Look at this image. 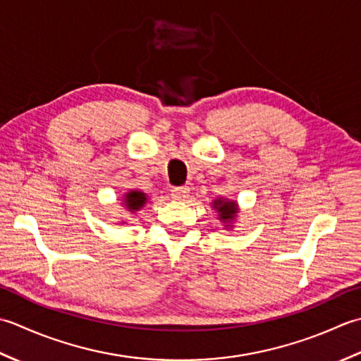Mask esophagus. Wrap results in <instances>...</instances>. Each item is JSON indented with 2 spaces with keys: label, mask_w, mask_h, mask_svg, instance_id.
I'll return each mask as SVG.
<instances>
[{
  "label": "esophagus",
  "mask_w": 361,
  "mask_h": 361,
  "mask_svg": "<svg viewBox=\"0 0 361 361\" xmlns=\"http://www.w3.org/2000/svg\"><path fill=\"white\" fill-rule=\"evenodd\" d=\"M188 193H190V188L188 187H176V188L171 190L173 200H178V201L185 200V197L188 196Z\"/></svg>",
  "instance_id": "34e87169"
}]
</instances>
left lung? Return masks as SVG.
<instances>
[{
	"instance_id": "obj_1",
	"label": "left lung",
	"mask_w": 361,
	"mask_h": 361,
	"mask_svg": "<svg viewBox=\"0 0 361 361\" xmlns=\"http://www.w3.org/2000/svg\"><path fill=\"white\" fill-rule=\"evenodd\" d=\"M215 209L219 212V219H232L237 213V209H235V202L229 201H223V200H216L215 201Z\"/></svg>"
}]
</instances>
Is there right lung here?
<instances>
[{
  "instance_id": "1",
  "label": "right lung",
  "mask_w": 361,
  "mask_h": 361,
  "mask_svg": "<svg viewBox=\"0 0 361 361\" xmlns=\"http://www.w3.org/2000/svg\"><path fill=\"white\" fill-rule=\"evenodd\" d=\"M124 202H126V207L129 210H137L146 202V195L142 193V191H130V193L126 195V201Z\"/></svg>"
}]
</instances>
